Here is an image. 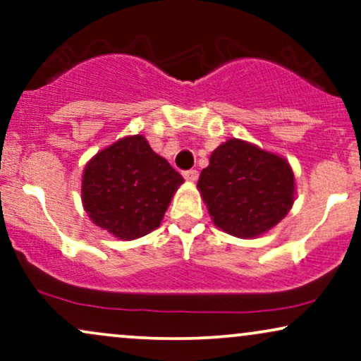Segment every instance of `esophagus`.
Wrapping results in <instances>:
<instances>
[{"mask_svg":"<svg viewBox=\"0 0 361 361\" xmlns=\"http://www.w3.org/2000/svg\"><path fill=\"white\" fill-rule=\"evenodd\" d=\"M197 177H199V172L194 171V169H190V171L184 172V179L188 182H196Z\"/></svg>","mask_w":361,"mask_h":361,"instance_id":"obj_1","label":"esophagus"}]
</instances>
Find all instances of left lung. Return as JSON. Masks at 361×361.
I'll return each instance as SVG.
<instances>
[{"label": "left lung", "instance_id": "left-lung-1", "mask_svg": "<svg viewBox=\"0 0 361 361\" xmlns=\"http://www.w3.org/2000/svg\"><path fill=\"white\" fill-rule=\"evenodd\" d=\"M197 189L213 223L236 238H258L272 230L295 201L290 164L238 138L213 150Z\"/></svg>", "mask_w": 361, "mask_h": 361}]
</instances>
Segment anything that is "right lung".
<instances>
[{"label":"right lung","mask_w":361,"mask_h":361,"mask_svg":"<svg viewBox=\"0 0 361 361\" xmlns=\"http://www.w3.org/2000/svg\"><path fill=\"white\" fill-rule=\"evenodd\" d=\"M184 182L143 135L120 138L86 164L80 199L89 219L118 240H137L160 226Z\"/></svg>","instance_id":"add662e5"}]
</instances>
